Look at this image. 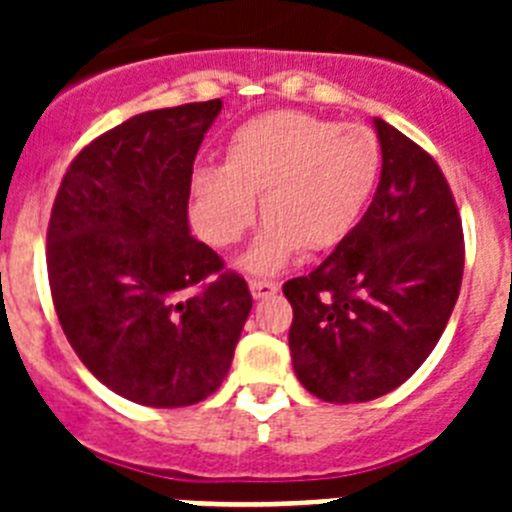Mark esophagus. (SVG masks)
<instances>
[{
    "label": "esophagus",
    "instance_id": "esophagus-1",
    "mask_svg": "<svg viewBox=\"0 0 512 512\" xmlns=\"http://www.w3.org/2000/svg\"><path fill=\"white\" fill-rule=\"evenodd\" d=\"M248 287H251L253 300H264V297H271L279 292V284L266 282V279H251V282H248Z\"/></svg>",
    "mask_w": 512,
    "mask_h": 512
}]
</instances>
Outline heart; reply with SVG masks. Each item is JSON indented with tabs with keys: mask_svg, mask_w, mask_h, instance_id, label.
Masks as SVG:
<instances>
[{
	"mask_svg": "<svg viewBox=\"0 0 512 512\" xmlns=\"http://www.w3.org/2000/svg\"><path fill=\"white\" fill-rule=\"evenodd\" d=\"M382 169L372 130L338 128L305 112H266L235 130L225 166L194 174V223L205 241L228 248L269 220L243 256V269L271 274L300 248L328 251L351 233Z\"/></svg>",
	"mask_w": 512,
	"mask_h": 512,
	"instance_id": "b5f03b06",
	"label": "heart"
}]
</instances>
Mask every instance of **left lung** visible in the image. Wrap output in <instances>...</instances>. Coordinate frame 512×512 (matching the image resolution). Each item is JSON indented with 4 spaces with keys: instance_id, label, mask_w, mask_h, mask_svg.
<instances>
[{
    "instance_id": "1",
    "label": "left lung",
    "mask_w": 512,
    "mask_h": 512,
    "mask_svg": "<svg viewBox=\"0 0 512 512\" xmlns=\"http://www.w3.org/2000/svg\"><path fill=\"white\" fill-rule=\"evenodd\" d=\"M382 176L372 205L328 259L289 279L297 379L325 402H366L428 359L456 305L464 233L431 153L374 120Z\"/></svg>"
}]
</instances>
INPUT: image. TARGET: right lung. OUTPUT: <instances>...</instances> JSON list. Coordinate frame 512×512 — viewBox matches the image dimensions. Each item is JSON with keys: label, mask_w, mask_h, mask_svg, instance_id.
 <instances>
[{"label": "right lung", "mask_w": 512, "mask_h": 512, "mask_svg": "<svg viewBox=\"0 0 512 512\" xmlns=\"http://www.w3.org/2000/svg\"><path fill=\"white\" fill-rule=\"evenodd\" d=\"M220 99L151 110L71 161L48 223V282L89 372L148 408H184L223 384L253 297L192 238L194 156Z\"/></svg>", "instance_id": "obj_1"}]
</instances>
